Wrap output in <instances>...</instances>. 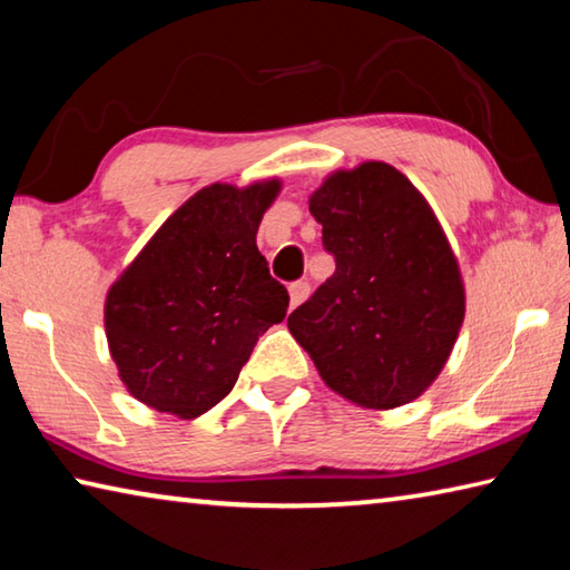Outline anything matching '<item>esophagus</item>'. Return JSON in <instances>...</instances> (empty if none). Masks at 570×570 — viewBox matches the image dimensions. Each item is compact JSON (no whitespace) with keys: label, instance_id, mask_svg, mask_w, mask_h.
Listing matches in <instances>:
<instances>
[{"label":"esophagus","instance_id":"obj_1","mask_svg":"<svg viewBox=\"0 0 570 570\" xmlns=\"http://www.w3.org/2000/svg\"><path fill=\"white\" fill-rule=\"evenodd\" d=\"M306 296H308V284L306 282H296V284L288 286V304H292V308L302 304Z\"/></svg>","mask_w":570,"mask_h":570}]
</instances>
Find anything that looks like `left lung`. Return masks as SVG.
Returning a JSON list of instances; mask_svg holds the SVG:
<instances>
[{"label": "left lung", "mask_w": 570, "mask_h": 570, "mask_svg": "<svg viewBox=\"0 0 570 570\" xmlns=\"http://www.w3.org/2000/svg\"><path fill=\"white\" fill-rule=\"evenodd\" d=\"M336 272L288 314L322 380L392 410L435 382L465 320V288L435 214L387 163L336 170L308 198Z\"/></svg>", "instance_id": "left-lung-1"}]
</instances>
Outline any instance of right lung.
Segmentation results:
<instances>
[{"label":"right lung","mask_w":570,"mask_h":570,"mask_svg":"<svg viewBox=\"0 0 570 570\" xmlns=\"http://www.w3.org/2000/svg\"><path fill=\"white\" fill-rule=\"evenodd\" d=\"M278 180L214 183L188 198L105 298V332L135 400L193 420L234 390L288 292L256 246Z\"/></svg>","instance_id":"1"}]
</instances>
